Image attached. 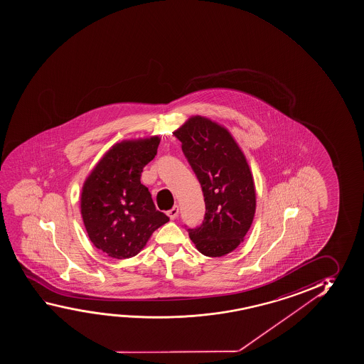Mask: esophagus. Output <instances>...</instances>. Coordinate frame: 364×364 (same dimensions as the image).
Wrapping results in <instances>:
<instances>
[{"label":"esophagus","instance_id":"esophagus-1","mask_svg":"<svg viewBox=\"0 0 364 364\" xmlns=\"http://www.w3.org/2000/svg\"><path fill=\"white\" fill-rule=\"evenodd\" d=\"M178 213L179 210L177 206H174L172 210H169V211L167 212V215H168V218H171V220H176V218H178Z\"/></svg>","mask_w":364,"mask_h":364}]
</instances>
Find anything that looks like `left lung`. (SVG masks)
Here are the masks:
<instances>
[{
    "mask_svg": "<svg viewBox=\"0 0 364 364\" xmlns=\"http://www.w3.org/2000/svg\"><path fill=\"white\" fill-rule=\"evenodd\" d=\"M201 183L206 213L201 226L188 228L205 256L232 252L251 228L256 191L249 163L231 133L216 122L195 115L174 132Z\"/></svg>",
    "mask_w": 364,
    "mask_h": 364,
    "instance_id": "obj_1",
    "label": "left lung"
}]
</instances>
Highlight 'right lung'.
I'll return each mask as SVG.
<instances>
[{
  "label": "right lung",
  "instance_id": "obj_1",
  "mask_svg": "<svg viewBox=\"0 0 364 364\" xmlns=\"http://www.w3.org/2000/svg\"><path fill=\"white\" fill-rule=\"evenodd\" d=\"M159 141L154 136L117 143L82 185L80 208L87 236L110 257L123 260L139 254L152 233L169 221L141 183Z\"/></svg>",
  "mask_w": 364,
  "mask_h": 364
}]
</instances>
